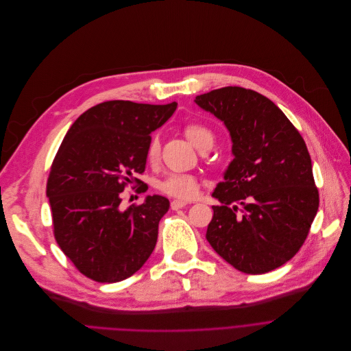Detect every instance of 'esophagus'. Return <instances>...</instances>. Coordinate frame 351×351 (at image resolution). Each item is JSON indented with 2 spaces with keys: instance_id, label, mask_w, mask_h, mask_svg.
I'll return each instance as SVG.
<instances>
[{
  "instance_id": "obj_1",
  "label": "esophagus",
  "mask_w": 351,
  "mask_h": 351,
  "mask_svg": "<svg viewBox=\"0 0 351 351\" xmlns=\"http://www.w3.org/2000/svg\"><path fill=\"white\" fill-rule=\"evenodd\" d=\"M188 203L185 202V200H171V203H170V206H171V208L173 210H178V208H182L184 206H186Z\"/></svg>"
}]
</instances>
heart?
I'll list each match as a JSON object with an SVG mask.
<instances>
[{"mask_svg":"<svg viewBox=\"0 0 351 351\" xmlns=\"http://www.w3.org/2000/svg\"><path fill=\"white\" fill-rule=\"evenodd\" d=\"M185 135L188 136L191 144L197 149H200L203 145L208 143L213 144V139H215L212 130L200 123L186 124ZM159 154H160L159 139L158 136H152L147 149V159L154 163L159 159ZM159 189L169 196L182 199V200H191L199 195L200 184H199V180L192 174L174 173V174H169L159 182Z\"/></svg>","mask_w":351,"mask_h":351,"instance_id":"obj_1","label":"heart"}]
</instances>
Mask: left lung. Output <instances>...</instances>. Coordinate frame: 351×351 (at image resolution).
I'll use <instances>...</instances> for the list:
<instances>
[{
	"label": "left lung",
	"mask_w": 351,
	"mask_h": 351,
	"mask_svg": "<svg viewBox=\"0 0 351 351\" xmlns=\"http://www.w3.org/2000/svg\"><path fill=\"white\" fill-rule=\"evenodd\" d=\"M195 102L221 120L232 139L234 160L212 193L221 204L213 206L207 242L245 274L284 265L304 243L319 204L304 139L253 90L224 87Z\"/></svg>",
	"instance_id": "left-lung-1"
}]
</instances>
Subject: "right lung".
<instances>
[{
    "label": "right lung",
    "mask_w": 351,
    "mask_h": 351,
    "mask_svg": "<svg viewBox=\"0 0 351 351\" xmlns=\"http://www.w3.org/2000/svg\"><path fill=\"white\" fill-rule=\"evenodd\" d=\"M177 104L108 101L86 110L69 128L52 162L47 196L55 239L93 281L112 284L135 274L152 254L170 202L148 195L121 210V192L141 181L151 134Z\"/></svg>",
    "instance_id": "1"
}]
</instances>
